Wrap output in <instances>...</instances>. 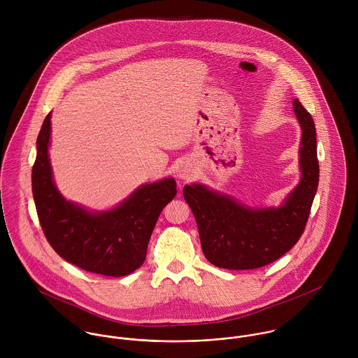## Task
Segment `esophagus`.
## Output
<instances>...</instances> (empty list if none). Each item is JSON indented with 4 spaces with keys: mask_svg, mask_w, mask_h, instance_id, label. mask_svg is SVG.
<instances>
[{
    "mask_svg": "<svg viewBox=\"0 0 358 358\" xmlns=\"http://www.w3.org/2000/svg\"><path fill=\"white\" fill-rule=\"evenodd\" d=\"M193 176V169L190 165L185 164L179 168V178L180 179H190Z\"/></svg>",
    "mask_w": 358,
    "mask_h": 358,
    "instance_id": "34e87169",
    "label": "esophagus"
}]
</instances>
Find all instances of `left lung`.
Returning <instances> with one entry per match:
<instances>
[{
	"instance_id": "1",
	"label": "left lung",
	"mask_w": 358,
	"mask_h": 358,
	"mask_svg": "<svg viewBox=\"0 0 358 358\" xmlns=\"http://www.w3.org/2000/svg\"><path fill=\"white\" fill-rule=\"evenodd\" d=\"M302 128L299 185L278 208H250L204 185L185 186L183 197L192 208L205 257L229 270L263 267L287 254L305 231L318 187L315 127L310 113L294 99Z\"/></svg>"
}]
</instances>
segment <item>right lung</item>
<instances>
[{
	"label": "right lung",
	"mask_w": 358,
	"mask_h": 358,
	"mask_svg": "<svg viewBox=\"0 0 358 358\" xmlns=\"http://www.w3.org/2000/svg\"><path fill=\"white\" fill-rule=\"evenodd\" d=\"M51 113L37 138L31 186L37 215L52 248L64 260L91 273L122 277L139 268L157 219L176 196L173 178L138 187L110 210L91 212L67 201L52 179L48 148Z\"/></svg>",
	"instance_id": "obj_1"
}]
</instances>
